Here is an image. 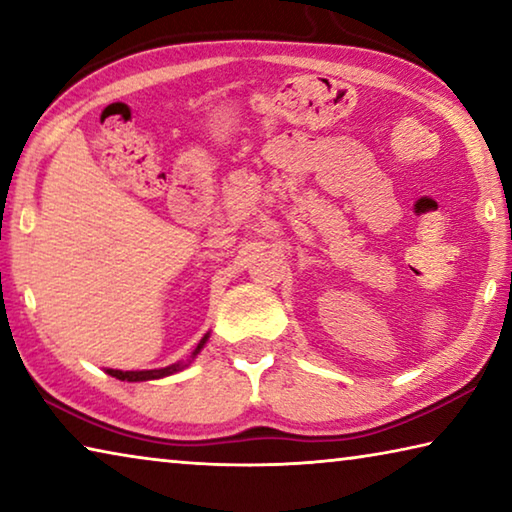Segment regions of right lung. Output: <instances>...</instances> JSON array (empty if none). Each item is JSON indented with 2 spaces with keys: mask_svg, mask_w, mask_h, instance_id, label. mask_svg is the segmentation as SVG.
<instances>
[{
  "mask_svg": "<svg viewBox=\"0 0 512 512\" xmlns=\"http://www.w3.org/2000/svg\"><path fill=\"white\" fill-rule=\"evenodd\" d=\"M207 339H210V334H205L203 339H201V343L196 345V350L192 352V359L196 357L198 352L203 350V345H205ZM192 359H189V361H192ZM185 366H187V363H171V366H167V368H155V370H112V368H108L106 372H108L110 377H117L121 381H149V379L169 377V375H173V372L183 370Z\"/></svg>",
  "mask_w": 512,
  "mask_h": 512,
  "instance_id": "1",
  "label": "right lung"
}]
</instances>
